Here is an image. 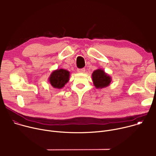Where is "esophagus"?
<instances>
[{
	"label": "esophagus",
	"instance_id": "esophagus-1",
	"mask_svg": "<svg viewBox=\"0 0 156 156\" xmlns=\"http://www.w3.org/2000/svg\"><path fill=\"white\" fill-rule=\"evenodd\" d=\"M77 72H78V73H84V72H85V69H84V68L78 69Z\"/></svg>",
	"mask_w": 156,
	"mask_h": 156
}]
</instances>
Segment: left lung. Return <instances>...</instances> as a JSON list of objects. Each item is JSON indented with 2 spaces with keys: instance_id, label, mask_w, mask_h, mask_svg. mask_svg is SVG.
<instances>
[{
  "instance_id": "obj_1",
  "label": "left lung",
  "mask_w": 156,
  "mask_h": 156,
  "mask_svg": "<svg viewBox=\"0 0 156 156\" xmlns=\"http://www.w3.org/2000/svg\"><path fill=\"white\" fill-rule=\"evenodd\" d=\"M91 76L93 84L97 89L108 87L112 81L111 77L101 68L94 70Z\"/></svg>"
}]
</instances>
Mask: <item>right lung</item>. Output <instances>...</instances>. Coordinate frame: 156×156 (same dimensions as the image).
Returning <instances> with one entry per match:
<instances>
[{
	"mask_svg": "<svg viewBox=\"0 0 156 156\" xmlns=\"http://www.w3.org/2000/svg\"><path fill=\"white\" fill-rule=\"evenodd\" d=\"M70 72L65 69H57L51 72L48 82L56 89H62L69 80Z\"/></svg>",
	"mask_w": 156,
	"mask_h": 156,
	"instance_id": "right-lung-1",
	"label": "right lung"
}]
</instances>
